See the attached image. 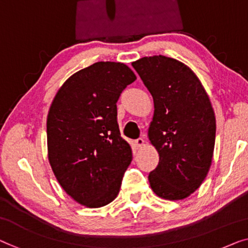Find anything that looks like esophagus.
I'll return each instance as SVG.
<instances>
[{
    "mask_svg": "<svg viewBox=\"0 0 248 248\" xmlns=\"http://www.w3.org/2000/svg\"><path fill=\"white\" fill-rule=\"evenodd\" d=\"M136 146L137 147H142L143 145H145V140H143L142 138H138V139H136Z\"/></svg>",
    "mask_w": 248,
    "mask_h": 248,
    "instance_id": "1",
    "label": "esophagus"
}]
</instances>
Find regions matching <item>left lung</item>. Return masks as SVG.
<instances>
[{"label":"left lung","instance_id":"8db88e82","mask_svg":"<svg viewBox=\"0 0 248 248\" xmlns=\"http://www.w3.org/2000/svg\"><path fill=\"white\" fill-rule=\"evenodd\" d=\"M153 95L155 112L148 137L159 164L148 176L159 197L179 201L204 182L212 165L216 119L197 76L186 64L165 55L132 62Z\"/></svg>","mask_w":248,"mask_h":248}]
</instances>
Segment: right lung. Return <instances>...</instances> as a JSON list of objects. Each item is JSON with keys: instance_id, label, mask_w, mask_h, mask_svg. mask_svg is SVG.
<instances>
[{"instance_id": "add662e5", "label": "right lung", "mask_w": 248, "mask_h": 248, "mask_svg": "<svg viewBox=\"0 0 248 248\" xmlns=\"http://www.w3.org/2000/svg\"><path fill=\"white\" fill-rule=\"evenodd\" d=\"M136 79L124 63L97 62L70 77L50 107L51 168L65 193L89 208L117 197L132 160L131 148L120 135L116 103Z\"/></svg>"}]
</instances>
